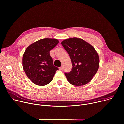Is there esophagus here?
Here are the masks:
<instances>
[{"label": "esophagus", "instance_id": "1", "mask_svg": "<svg viewBox=\"0 0 124 124\" xmlns=\"http://www.w3.org/2000/svg\"><path fill=\"white\" fill-rule=\"evenodd\" d=\"M63 67H62V66H61V67H59V69H60V70H63Z\"/></svg>", "mask_w": 124, "mask_h": 124}]
</instances>
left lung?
<instances>
[{
    "instance_id": "1",
    "label": "left lung",
    "mask_w": 124,
    "mask_h": 124,
    "mask_svg": "<svg viewBox=\"0 0 124 124\" xmlns=\"http://www.w3.org/2000/svg\"><path fill=\"white\" fill-rule=\"evenodd\" d=\"M61 44L68 53L73 66L71 71L65 73L68 81L78 86L90 82L99 67V57L94 47L76 37L64 40Z\"/></svg>"
}]
</instances>
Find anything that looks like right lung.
Masks as SVG:
<instances>
[{"mask_svg":"<svg viewBox=\"0 0 124 124\" xmlns=\"http://www.w3.org/2000/svg\"><path fill=\"white\" fill-rule=\"evenodd\" d=\"M59 43L55 39L45 38L29 46L23 57V66L34 83L44 86L50 83L58 68L53 64L49 51Z\"/></svg>","mask_w":124,"mask_h":124,"instance_id":"right-lung-1","label":"right lung"}]
</instances>
